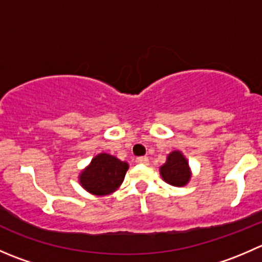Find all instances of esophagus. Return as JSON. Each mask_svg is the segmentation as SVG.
Masks as SVG:
<instances>
[{
    "mask_svg": "<svg viewBox=\"0 0 262 262\" xmlns=\"http://www.w3.org/2000/svg\"><path fill=\"white\" fill-rule=\"evenodd\" d=\"M136 162L139 163V165H148L149 161H148V157H138L136 158Z\"/></svg>",
    "mask_w": 262,
    "mask_h": 262,
    "instance_id": "34e87169",
    "label": "esophagus"
}]
</instances>
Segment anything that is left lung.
<instances>
[{"label":"left lung","instance_id":"obj_1","mask_svg":"<svg viewBox=\"0 0 262 262\" xmlns=\"http://www.w3.org/2000/svg\"><path fill=\"white\" fill-rule=\"evenodd\" d=\"M160 173L172 186H185L191 178L189 162L180 150H173L167 156L166 163L160 167Z\"/></svg>","mask_w":262,"mask_h":262}]
</instances>
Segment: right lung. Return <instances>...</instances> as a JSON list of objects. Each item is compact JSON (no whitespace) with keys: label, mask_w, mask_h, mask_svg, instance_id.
<instances>
[{"label":"right lung","mask_w":262,"mask_h":262,"mask_svg":"<svg viewBox=\"0 0 262 262\" xmlns=\"http://www.w3.org/2000/svg\"><path fill=\"white\" fill-rule=\"evenodd\" d=\"M129 166L109 153H100L80 175V184L94 195H109L124 181Z\"/></svg>","instance_id":"add662e5"}]
</instances>
